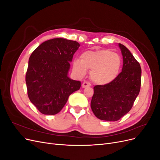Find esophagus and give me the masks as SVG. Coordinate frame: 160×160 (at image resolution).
Here are the masks:
<instances>
[{
	"instance_id": "1",
	"label": "esophagus",
	"mask_w": 160,
	"mask_h": 160,
	"mask_svg": "<svg viewBox=\"0 0 160 160\" xmlns=\"http://www.w3.org/2000/svg\"><path fill=\"white\" fill-rule=\"evenodd\" d=\"M91 84L89 82H87V81H84L83 84H82V88H88V87H90Z\"/></svg>"
}]
</instances>
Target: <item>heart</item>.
<instances>
[{
	"mask_svg": "<svg viewBox=\"0 0 160 160\" xmlns=\"http://www.w3.org/2000/svg\"><path fill=\"white\" fill-rule=\"evenodd\" d=\"M122 60L120 56L109 49L87 51L82 53L81 59L72 61V69L79 77H84L91 69V79L101 85L112 82L119 74Z\"/></svg>",
	"mask_w": 160,
	"mask_h": 160,
	"instance_id": "1",
	"label": "heart"
}]
</instances>
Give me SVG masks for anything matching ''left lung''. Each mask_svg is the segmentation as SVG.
<instances>
[{
  "mask_svg": "<svg viewBox=\"0 0 160 160\" xmlns=\"http://www.w3.org/2000/svg\"><path fill=\"white\" fill-rule=\"evenodd\" d=\"M123 56L122 71L110 83L94 87L91 108L101 120L115 122L132 109L141 86L142 69L127 47L119 43Z\"/></svg>",
  "mask_w": 160,
  "mask_h": 160,
  "instance_id": "obj_1",
  "label": "left lung"
}]
</instances>
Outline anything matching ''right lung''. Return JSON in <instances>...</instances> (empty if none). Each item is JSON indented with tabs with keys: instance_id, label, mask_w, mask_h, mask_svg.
<instances>
[{
	"instance_id": "right-lung-1",
	"label": "right lung",
	"mask_w": 160,
	"mask_h": 160,
	"mask_svg": "<svg viewBox=\"0 0 160 160\" xmlns=\"http://www.w3.org/2000/svg\"><path fill=\"white\" fill-rule=\"evenodd\" d=\"M79 47L77 41L56 38L43 42L32 52L26 73L27 93L41 113H58L69 95L80 89L81 82L68 76Z\"/></svg>"
}]
</instances>
